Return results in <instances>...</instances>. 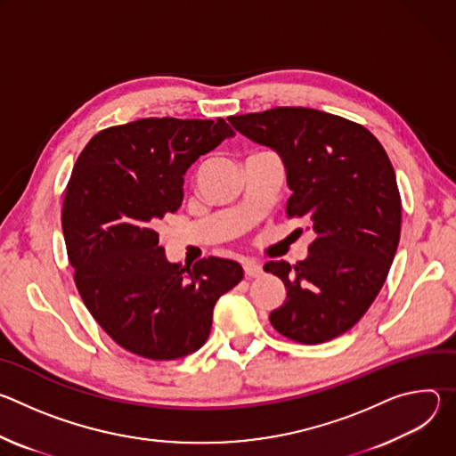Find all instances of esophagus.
I'll list each match as a JSON object with an SVG mask.
<instances>
[{
	"instance_id": "34e87169",
	"label": "esophagus",
	"mask_w": 456,
	"mask_h": 456,
	"mask_svg": "<svg viewBox=\"0 0 456 456\" xmlns=\"http://www.w3.org/2000/svg\"><path fill=\"white\" fill-rule=\"evenodd\" d=\"M243 273H245L247 278H257V276L264 274V267L256 264V262H245L243 264Z\"/></svg>"
}]
</instances>
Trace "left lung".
<instances>
[{
    "label": "left lung",
    "mask_w": 456,
    "mask_h": 456,
    "mask_svg": "<svg viewBox=\"0 0 456 456\" xmlns=\"http://www.w3.org/2000/svg\"><path fill=\"white\" fill-rule=\"evenodd\" d=\"M229 122L278 153L292 191L287 215L305 218L315 234L294 267H264L287 289L283 305L269 315L273 327L305 345L345 334L377 297L399 247L401 197L392 162L366 127L312 108H274Z\"/></svg>",
    "instance_id": "left-lung-1"
}]
</instances>
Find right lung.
<instances>
[{
  "instance_id": "obj_1",
  "label": "right lung",
  "mask_w": 456,
  "mask_h": 456,
  "mask_svg": "<svg viewBox=\"0 0 456 456\" xmlns=\"http://www.w3.org/2000/svg\"><path fill=\"white\" fill-rule=\"evenodd\" d=\"M232 135L224 118H141L97 134L74 166L62 232L76 285L127 352L153 361L197 352L218 297L243 278L232 259L169 262L157 232L182 204L189 167Z\"/></svg>"
}]
</instances>
